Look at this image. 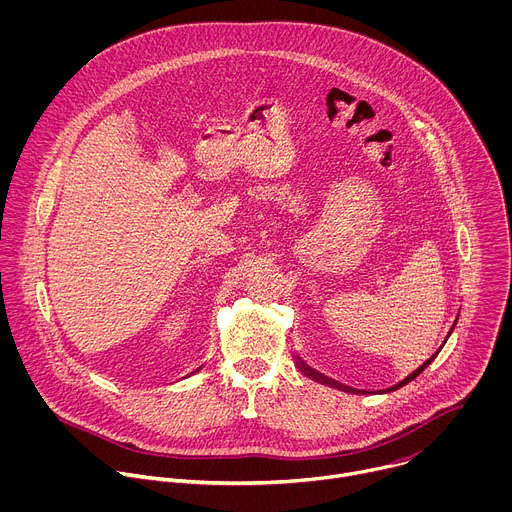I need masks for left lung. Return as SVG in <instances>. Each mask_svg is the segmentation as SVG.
<instances>
[{"label": "left lung", "mask_w": 512, "mask_h": 512, "mask_svg": "<svg viewBox=\"0 0 512 512\" xmlns=\"http://www.w3.org/2000/svg\"><path fill=\"white\" fill-rule=\"evenodd\" d=\"M456 322H458V318H456ZM456 322H454V326H456ZM454 326H452V330H454ZM452 330H450V332H448V336H446V340H448V338H450V334H452ZM446 340H444V344H446ZM444 344H442V346H444ZM442 346H440V350H442ZM440 350H435V354H431V358H427V360H425V362H423V364H421V367H417V369H415V371H413V373H411V375H409V377H405V379H403V381H399V383H397V385H395V387H391V389H389V391H393V389H399V387H403V385H407V383H409V381H413V379H415V377H417V375H419V373H421V371H423V369H425V367H427V364H429V362H431V360H433V358H435V356H437V354H440ZM296 358H298V356H296ZM298 367H300V371H302V373H304V375H306V377H310V379H314V381H318V383H324V385H332V387H340V389H344V391H346V393H369V391H356V389H350V387H344V385H338V383H336V381H332V379H326V377H324V375H320V373H316V371H314V369H310V367H308V364H304V362H302V360H300V358H298Z\"/></svg>", "instance_id": "8db88e82"}]
</instances>
